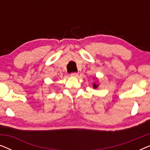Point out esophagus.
Returning <instances> with one entry per match:
<instances>
[{
	"label": "esophagus",
	"mask_w": 150,
	"mask_h": 150,
	"mask_svg": "<svg viewBox=\"0 0 150 150\" xmlns=\"http://www.w3.org/2000/svg\"><path fill=\"white\" fill-rule=\"evenodd\" d=\"M78 75H79V74L76 72H72L70 74V76L71 77H77Z\"/></svg>",
	"instance_id": "esophagus-1"
}]
</instances>
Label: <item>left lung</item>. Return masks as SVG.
<instances>
[{
  "instance_id": "left-lung-1",
  "label": "left lung",
  "mask_w": 150,
  "mask_h": 150,
  "mask_svg": "<svg viewBox=\"0 0 150 150\" xmlns=\"http://www.w3.org/2000/svg\"><path fill=\"white\" fill-rule=\"evenodd\" d=\"M98 86H99V85H98V84H96V83H93V87L94 88V89H97V88L98 87Z\"/></svg>"
}]
</instances>
